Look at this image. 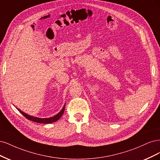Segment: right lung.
Instances as JSON below:
<instances>
[{
  "mask_svg": "<svg viewBox=\"0 0 160 160\" xmlns=\"http://www.w3.org/2000/svg\"><path fill=\"white\" fill-rule=\"evenodd\" d=\"M64 110H65V105L64 106L62 109V110L58 113V114H56V116H54L52 118H39L33 117V116H29L27 114H25V113H24L22 111H20V110H18L26 118H27V119L29 120H31V121L37 122V123H52V122L58 121L60 118V117L62 116L63 113L64 112Z\"/></svg>",
  "mask_w": 160,
  "mask_h": 160,
  "instance_id": "1",
  "label": "right lung"
}]
</instances>
